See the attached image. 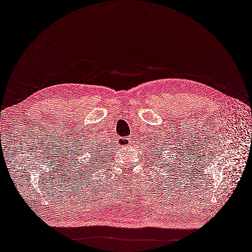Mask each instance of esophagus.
<instances>
[{
    "label": "esophagus",
    "instance_id": "esophagus-1",
    "mask_svg": "<svg viewBox=\"0 0 252 252\" xmlns=\"http://www.w3.org/2000/svg\"><path fill=\"white\" fill-rule=\"evenodd\" d=\"M132 138L130 137V136H127V137H120L119 139H118V144H119V146H127V145H130L131 143H132Z\"/></svg>",
    "mask_w": 252,
    "mask_h": 252
}]
</instances>
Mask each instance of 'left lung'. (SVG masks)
I'll use <instances>...</instances> for the list:
<instances>
[{
	"instance_id": "8db88e82",
	"label": "left lung",
	"mask_w": 252,
	"mask_h": 252,
	"mask_svg": "<svg viewBox=\"0 0 252 252\" xmlns=\"http://www.w3.org/2000/svg\"><path fill=\"white\" fill-rule=\"evenodd\" d=\"M157 149L158 150V147H157ZM159 150H160V149H159ZM158 152H159V151H158ZM152 154H156V151H153V152H152ZM158 158H159V157H158Z\"/></svg>"
}]
</instances>
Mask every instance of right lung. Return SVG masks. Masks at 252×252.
I'll return each instance as SVG.
<instances>
[{"instance_id":"1","label":"right lung","mask_w":252,"mask_h":252,"mask_svg":"<svg viewBox=\"0 0 252 252\" xmlns=\"http://www.w3.org/2000/svg\"><path fill=\"white\" fill-rule=\"evenodd\" d=\"M103 148H104V146H101L100 148H96L95 147V149L93 151V154H92V158H94V162L93 163H95L96 164V162H100V156H101V153H102V149ZM105 154V153H104ZM96 167V166H95ZM99 167V166H98Z\"/></svg>"}]
</instances>
